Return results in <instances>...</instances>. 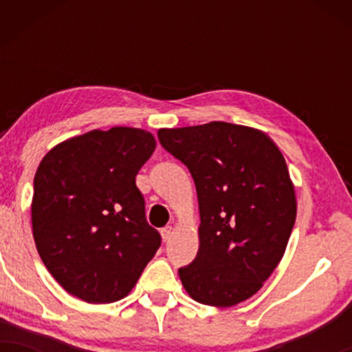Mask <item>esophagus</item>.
<instances>
[{"instance_id":"esophagus-1","label":"esophagus","mask_w":352,"mask_h":352,"mask_svg":"<svg viewBox=\"0 0 352 352\" xmlns=\"http://www.w3.org/2000/svg\"><path fill=\"white\" fill-rule=\"evenodd\" d=\"M171 234H173V228L171 226H166V228H163L162 229V237H163V240H170V237H171Z\"/></svg>"}]
</instances>
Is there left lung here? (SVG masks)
Wrapping results in <instances>:
<instances>
[{"instance_id": "8db88e82", "label": "left lung", "mask_w": 352, "mask_h": 352, "mask_svg": "<svg viewBox=\"0 0 352 352\" xmlns=\"http://www.w3.org/2000/svg\"><path fill=\"white\" fill-rule=\"evenodd\" d=\"M158 141L194 177L200 248L179 267L201 305L229 307L253 296L285 253L295 189L278 147L258 129L226 122L160 129Z\"/></svg>"}]
</instances>
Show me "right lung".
<instances>
[{
    "label": "right lung",
    "instance_id": "add662e5",
    "mask_svg": "<svg viewBox=\"0 0 352 352\" xmlns=\"http://www.w3.org/2000/svg\"><path fill=\"white\" fill-rule=\"evenodd\" d=\"M155 151L151 133L89 131L46 153L33 181L32 224L41 261L86 302L126 296L162 245L136 175Z\"/></svg>",
    "mask_w": 352,
    "mask_h": 352
}]
</instances>
